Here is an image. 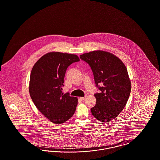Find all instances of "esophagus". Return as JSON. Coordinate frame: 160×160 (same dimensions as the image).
I'll use <instances>...</instances> for the list:
<instances>
[{"label": "esophagus", "instance_id": "34e87169", "mask_svg": "<svg viewBox=\"0 0 160 160\" xmlns=\"http://www.w3.org/2000/svg\"><path fill=\"white\" fill-rule=\"evenodd\" d=\"M80 99L81 101H84V100L85 99V97H80Z\"/></svg>", "mask_w": 160, "mask_h": 160}]
</instances>
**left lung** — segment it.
<instances>
[{
  "instance_id": "left-lung-1",
  "label": "left lung",
  "mask_w": 160,
  "mask_h": 160,
  "mask_svg": "<svg viewBox=\"0 0 160 160\" xmlns=\"http://www.w3.org/2000/svg\"><path fill=\"white\" fill-rule=\"evenodd\" d=\"M90 66L99 93L94 94L96 105L92 114L99 121L108 122L122 111L129 98L131 82L123 63L114 54L104 51H93L80 55Z\"/></svg>"
}]
</instances>
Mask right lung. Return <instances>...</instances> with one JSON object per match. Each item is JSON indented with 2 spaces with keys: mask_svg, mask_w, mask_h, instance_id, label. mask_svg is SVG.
<instances>
[{
  "mask_svg": "<svg viewBox=\"0 0 160 160\" xmlns=\"http://www.w3.org/2000/svg\"><path fill=\"white\" fill-rule=\"evenodd\" d=\"M78 61L76 54L51 52L42 56L32 69L31 98L41 113L54 123L66 122L76 110L78 99L68 93L63 94L62 87L68 67Z\"/></svg>",
  "mask_w": 160,
  "mask_h": 160,
  "instance_id": "1",
  "label": "right lung"
}]
</instances>
